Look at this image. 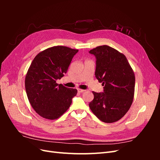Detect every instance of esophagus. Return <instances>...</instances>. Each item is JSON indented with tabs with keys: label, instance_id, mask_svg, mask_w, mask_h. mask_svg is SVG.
Returning a JSON list of instances; mask_svg holds the SVG:
<instances>
[{
	"label": "esophagus",
	"instance_id": "obj_1",
	"mask_svg": "<svg viewBox=\"0 0 160 160\" xmlns=\"http://www.w3.org/2000/svg\"><path fill=\"white\" fill-rule=\"evenodd\" d=\"M77 91H78L79 93H83V92H84L85 90H84V89H77Z\"/></svg>",
	"mask_w": 160,
	"mask_h": 160
}]
</instances>
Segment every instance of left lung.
Segmentation results:
<instances>
[{"label": "left lung", "mask_w": 160, "mask_h": 160, "mask_svg": "<svg viewBox=\"0 0 160 160\" xmlns=\"http://www.w3.org/2000/svg\"><path fill=\"white\" fill-rule=\"evenodd\" d=\"M89 52L96 57L95 75L104 86L103 93L93 91L89 104L101 122L113 123L122 119L132 105L135 92V74L123 53L108 45L97 47Z\"/></svg>", "instance_id": "left-lung-1"}]
</instances>
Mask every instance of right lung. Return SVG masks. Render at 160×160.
I'll use <instances>...</instances> for the list:
<instances>
[{"instance_id":"obj_1","label":"right lung","mask_w":160,"mask_h":160,"mask_svg":"<svg viewBox=\"0 0 160 160\" xmlns=\"http://www.w3.org/2000/svg\"><path fill=\"white\" fill-rule=\"evenodd\" d=\"M78 51L52 47L38 52L32 61L25 77V89L32 108L42 118L57 119L69 108L77 90L57 84L56 81L66 73Z\"/></svg>"}]
</instances>
